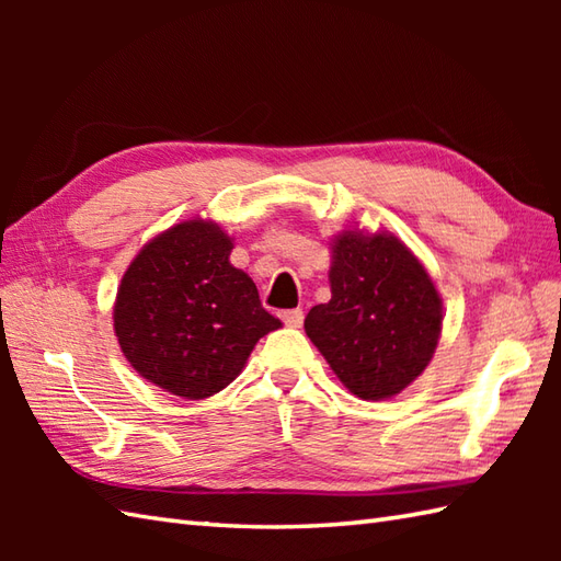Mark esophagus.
<instances>
[{
  "label": "esophagus",
  "instance_id": "obj_1",
  "mask_svg": "<svg viewBox=\"0 0 561 561\" xmlns=\"http://www.w3.org/2000/svg\"><path fill=\"white\" fill-rule=\"evenodd\" d=\"M279 318L287 328H301L304 325V308H291V311H282Z\"/></svg>",
  "mask_w": 561,
  "mask_h": 561
}]
</instances>
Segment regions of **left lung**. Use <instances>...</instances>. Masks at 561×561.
Here are the masks:
<instances>
[{
	"instance_id": "left-lung-1",
	"label": "left lung",
	"mask_w": 561,
	"mask_h": 561,
	"mask_svg": "<svg viewBox=\"0 0 561 561\" xmlns=\"http://www.w3.org/2000/svg\"><path fill=\"white\" fill-rule=\"evenodd\" d=\"M328 304L308 311L306 335L362 400H386L432 362L440 299L422 262L396 236L344 231L332 245Z\"/></svg>"
}]
</instances>
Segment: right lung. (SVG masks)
<instances>
[{"label":"right lung","instance_id":"add662e5","mask_svg":"<svg viewBox=\"0 0 561 561\" xmlns=\"http://www.w3.org/2000/svg\"><path fill=\"white\" fill-rule=\"evenodd\" d=\"M231 238L211 221H183L141 248L115 301V335L127 362L185 400L224 390L255 342L282 323L236 270Z\"/></svg>","mask_w":561,"mask_h":561}]
</instances>
